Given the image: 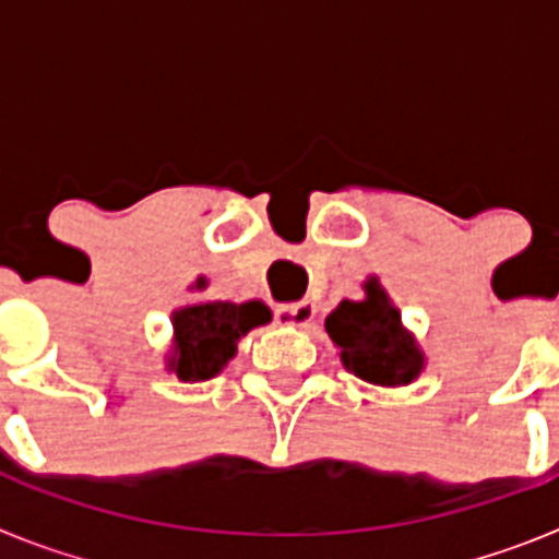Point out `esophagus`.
I'll list each match as a JSON object with an SVG mask.
<instances>
[{
	"instance_id": "obj_1",
	"label": "esophagus",
	"mask_w": 559,
	"mask_h": 559,
	"mask_svg": "<svg viewBox=\"0 0 559 559\" xmlns=\"http://www.w3.org/2000/svg\"><path fill=\"white\" fill-rule=\"evenodd\" d=\"M316 305L310 299H302V302H288L276 308V322L285 324V328H308L313 322Z\"/></svg>"
}]
</instances>
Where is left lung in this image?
<instances>
[{"label": "left lung", "mask_w": 559, "mask_h": 559, "mask_svg": "<svg viewBox=\"0 0 559 559\" xmlns=\"http://www.w3.org/2000/svg\"><path fill=\"white\" fill-rule=\"evenodd\" d=\"M324 330L344 369L372 386H408L426 372V353L374 274L364 283V299L338 302Z\"/></svg>", "instance_id": "obj_1"}]
</instances>
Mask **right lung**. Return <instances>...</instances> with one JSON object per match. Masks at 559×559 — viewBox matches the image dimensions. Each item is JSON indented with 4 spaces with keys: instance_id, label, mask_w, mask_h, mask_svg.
<instances>
[{
    "instance_id": "obj_1",
    "label": "right lung",
    "mask_w": 559,
    "mask_h": 559,
    "mask_svg": "<svg viewBox=\"0 0 559 559\" xmlns=\"http://www.w3.org/2000/svg\"><path fill=\"white\" fill-rule=\"evenodd\" d=\"M206 276H199L190 290H206ZM271 322L269 305L221 302V299H195L170 313L173 338L165 353V372L185 383H204L229 367L237 355V344L249 330Z\"/></svg>"
}]
</instances>
